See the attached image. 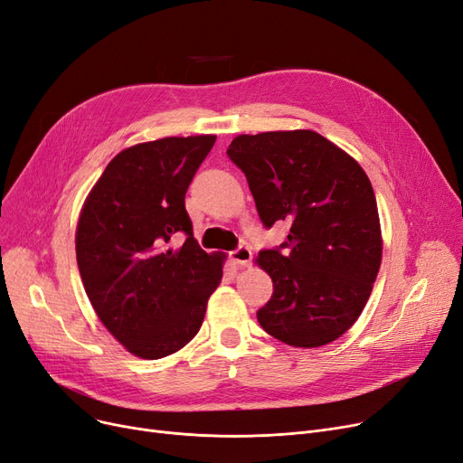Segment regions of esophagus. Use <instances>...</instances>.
Wrapping results in <instances>:
<instances>
[{
  "mask_svg": "<svg viewBox=\"0 0 463 463\" xmlns=\"http://www.w3.org/2000/svg\"><path fill=\"white\" fill-rule=\"evenodd\" d=\"M231 259L234 260L238 267H248L251 263L253 253H251V250L248 246H240L234 251H231Z\"/></svg>",
  "mask_w": 463,
  "mask_h": 463,
  "instance_id": "34e87169",
  "label": "esophagus"
}]
</instances>
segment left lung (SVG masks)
<instances>
[{
	"label": "left lung",
	"instance_id": "1",
	"mask_svg": "<svg viewBox=\"0 0 463 463\" xmlns=\"http://www.w3.org/2000/svg\"><path fill=\"white\" fill-rule=\"evenodd\" d=\"M227 155L246 174L263 225L289 223L286 242L257 257L274 284L257 310L260 327L289 346L333 343L364 312L382 260L367 174L312 130L236 136Z\"/></svg>",
	"mask_w": 463,
	"mask_h": 463
}]
</instances>
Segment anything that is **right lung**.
I'll list each match as a JSON object with an SVG mask.
<instances>
[{
  "label": "right lung",
  "mask_w": 463,
  "mask_h": 463,
  "mask_svg": "<svg viewBox=\"0 0 463 463\" xmlns=\"http://www.w3.org/2000/svg\"><path fill=\"white\" fill-rule=\"evenodd\" d=\"M215 136L163 137L120 151L79 215L77 267L92 308L130 354L182 350L204 321L225 255L193 236L185 193ZM184 235L179 249L171 240Z\"/></svg>",
  "instance_id": "right-lung-1"
}]
</instances>
